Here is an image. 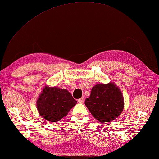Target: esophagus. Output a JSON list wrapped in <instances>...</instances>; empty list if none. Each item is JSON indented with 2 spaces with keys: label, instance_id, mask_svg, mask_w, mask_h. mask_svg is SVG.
<instances>
[{
  "label": "esophagus",
  "instance_id": "1",
  "mask_svg": "<svg viewBox=\"0 0 159 159\" xmlns=\"http://www.w3.org/2000/svg\"><path fill=\"white\" fill-rule=\"evenodd\" d=\"M78 101V103H84V98H79V99H78V101Z\"/></svg>",
  "mask_w": 159,
  "mask_h": 159
}]
</instances>
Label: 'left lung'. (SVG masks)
Masks as SVG:
<instances>
[{"label":"left lung","instance_id":"obj_1","mask_svg":"<svg viewBox=\"0 0 159 159\" xmlns=\"http://www.w3.org/2000/svg\"><path fill=\"white\" fill-rule=\"evenodd\" d=\"M85 105L95 118L106 123L114 120L121 114L124 108V98L114 83L97 84L92 89Z\"/></svg>","mask_w":159,"mask_h":159}]
</instances>
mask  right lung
<instances>
[{
    "instance_id": "add662e5",
    "label": "right lung",
    "mask_w": 159,
    "mask_h": 159,
    "mask_svg": "<svg viewBox=\"0 0 159 159\" xmlns=\"http://www.w3.org/2000/svg\"><path fill=\"white\" fill-rule=\"evenodd\" d=\"M41 116L49 122H58L77 104L68 90L45 86L37 101Z\"/></svg>"
}]
</instances>
